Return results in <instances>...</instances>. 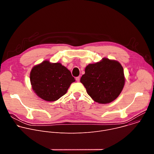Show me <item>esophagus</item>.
I'll use <instances>...</instances> for the list:
<instances>
[{
	"label": "esophagus",
	"instance_id": "34e87169",
	"mask_svg": "<svg viewBox=\"0 0 154 154\" xmlns=\"http://www.w3.org/2000/svg\"><path fill=\"white\" fill-rule=\"evenodd\" d=\"M75 80H76V81H77V82H79L80 81V77H76Z\"/></svg>",
	"mask_w": 154,
	"mask_h": 154
}]
</instances>
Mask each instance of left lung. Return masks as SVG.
I'll use <instances>...</instances> for the list:
<instances>
[{"mask_svg": "<svg viewBox=\"0 0 154 154\" xmlns=\"http://www.w3.org/2000/svg\"><path fill=\"white\" fill-rule=\"evenodd\" d=\"M85 72L80 82L94 101L101 104L110 103L122 91L125 79L119 61L103 58L86 66Z\"/></svg>", "mask_w": 154, "mask_h": 154, "instance_id": "1", "label": "left lung"}]
</instances>
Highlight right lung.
Masks as SVG:
<instances>
[{
    "instance_id": "right-lung-1",
    "label": "right lung",
    "mask_w": 154,
    "mask_h": 154,
    "mask_svg": "<svg viewBox=\"0 0 154 154\" xmlns=\"http://www.w3.org/2000/svg\"><path fill=\"white\" fill-rule=\"evenodd\" d=\"M32 90L41 99L48 102L59 99L67 93L75 81L69 70L60 63L45 60L34 66L30 74Z\"/></svg>"
}]
</instances>
